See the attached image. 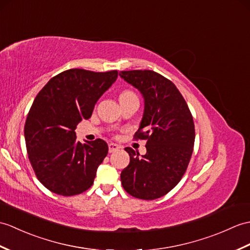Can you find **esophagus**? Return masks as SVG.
<instances>
[{"instance_id":"obj_1","label":"esophagus","mask_w":250,"mask_h":250,"mask_svg":"<svg viewBox=\"0 0 250 250\" xmlns=\"http://www.w3.org/2000/svg\"><path fill=\"white\" fill-rule=\"evenodd\" d=\"M120 149V146H118L117 144H114V143H111V144H108V151H109V153H112V152H116V151H118V150Z\"/></svg>"}]
</instances>
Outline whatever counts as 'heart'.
Segmentation results:
<instances>
[{
  "instance_id": "obj_1",
  "label": "heart",
  "mask_w": 250,
  "mask_h": 250,
  "mask_svg": "<svg viewBox=\"0 0 250 250\" xmlns=\"http://www.w3.org/2000/svg\"><path fill=\"white\" fill-rule=\"evenodd\" d=\"M130 94H132V92H130V91H125V92H124V94H121V95H120V97H121V96H125V95H130Z\"/></svg>"
}]
</instances>
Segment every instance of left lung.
I'll return each mask as SVG.
<instances>
[{
    "label": "left lung",
    "mask_w": 250,
    "mask_h": 250,
    "mask_svg": "<svg viewBox=\"0 0 250 250\" xmlns=\"http://www.w3.org/2000/svg\"><path fill=\"white\" fill-rule=\"evenodd\" d=\"M119 75L144 98L135 137L147 141V152L142 156L125 148L130 163L121 171V184L133 197L153 200L175 188L187 170L195 142L194 120L176 85L163 75L152 70Z\"/></svg>",
    "instance_id": "8db88e82"
}]
</instances>
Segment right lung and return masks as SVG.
<instances>
[{
    "instance_id": "right-lung-1",
    "label": "right lung",
    "mask_w": 250,
    "mask_h": 250,
    "mask_svg": "<svg viewBox=\"0 0 250 250\" xmlns=\"http://www.w3.org/2000/svg\"><path fill=\"white\" fill-rule=\"evenodd\" d=\"M117 70L69 69L52 78L35 98L24 126L33 169L53 193L73 196L88 189L108 152L98 138L81 144L75 127L88 119L99 99L117 80Z\"/></svg>"
}]
</instances>
